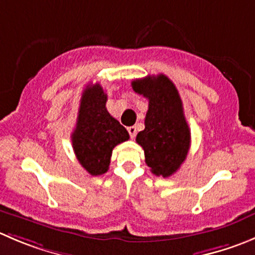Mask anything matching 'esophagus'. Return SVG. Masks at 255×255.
Masks as SVG:
<instances>
[{"label": "esophagus", "mask_w": 255, "mask_h": 255, "mask_svg": "<svg viewBox=\"0 0 255 255\" xmlns=\"http://www.w3.org/2000/svg\"><path fill=\"white\" fill-rule=\"evenodd\" d=\"M127 130H128V133H129L130 138H134L135 134H137V128H135L134 126H130V127H128Z\"/></svg>", "instance_id": "1"}]
</instances>
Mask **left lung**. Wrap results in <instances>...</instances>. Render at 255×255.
<instances>
[{
    "instance_id": "8db88e82",
    "label": "left lung",
    "mask_w": 255,
    "mask_h": 255,
    "mask_svg": "<svg viewBox=\"0 0 255 255\" xmlns=\"http://www.w3.org/2000/svg\"><path fill=\"white\" fill-rule=\"evenodd\" d=\"M132 88L148 100L145 128L135 140L144 150L150 172L170 177L179 169L190 147V130L178 90L164 75L134 80Z\"/></svg>"
}]
</instances>
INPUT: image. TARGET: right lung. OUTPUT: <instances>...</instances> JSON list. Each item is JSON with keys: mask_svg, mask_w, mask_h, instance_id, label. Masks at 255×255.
<instances>
[{"mask_svg": "<svg viewBox=\"0 0 255 255\" xmlns=\"http://www.w3.org/2000/svg\"><path fill=\"white\" fill-rule=\"evenodd\" d=\"M107 95L100 83L88 85L81 97L72 145L80 164L91 175L108 170L112 150L129 139L127 129L106 108Z\"/></svg>", "mask_w": 255, "mask_h": 255, "instance_id": "right-lung-1", "label": "right lung"}]
</instances>
